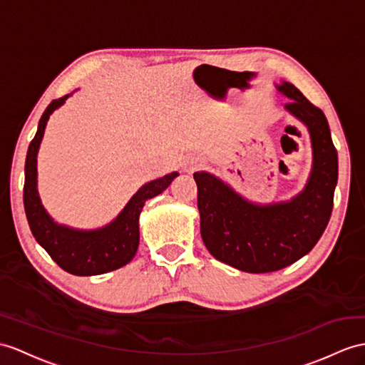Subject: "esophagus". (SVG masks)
Listing matches in <instances>:
<instances>
[{"label":"esophagus","mask_w":365,"mask_h":365,"mask_svg":"<svg viewBox=\"0 0 365 365\" xmlns=\"http://www.w3.org/2000/svg\"><path fill=\"white\" fill-rule=\"evenodd\" d=\"M201 164H202V161H201L200 158H197V156H189V158L184 159L182 170H184V172H189V173H190V172H195Z\"/></svg>","instance_id":"1"}]
</instances>
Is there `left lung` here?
<instances>
[{"instance_id":"8db88e82","label":"left lung","mask_w":365,"mask_h":365,"mask_svg":"<svg viewBox=\"0 0 365 365\" xmlns=\"http://www.w3.org/2000/svg\"><path fill=\"white\" fill-rule=\"evenodd\" d=\"M285 110L309 131L313 167L305 189L289 201L255 204L207 172L193 173L198 185L201 237L217 260L260 274L287 268L307 255L330 221L337 184V152L325 114L297 88L282 82Z\"/></svg>"}]
</instances>
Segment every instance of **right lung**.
I'll return each mask as SVG.
<instances>
[{"label":"right lung","mask_w":365,"mask_h":365,"mask_svg":"<svg viewBox=\"0 0 365 365\" xmlns=\"http://www.w3.org/2000/svg\"><path fill=\"white\" fill-rule=\"evenodd\" d=\"M69 94L52 101L38 122L24 164L23 201L32 235L61 269L74 275H99L130 263L139 246V215L147 200L172 184L178 172L150 181L133 195L127 206L110 225L94 230H80L56 223L44 210L37 190V153L49 115L65 103Z\"/></svg>","instance_id":"add662e5"}]
</instances>
